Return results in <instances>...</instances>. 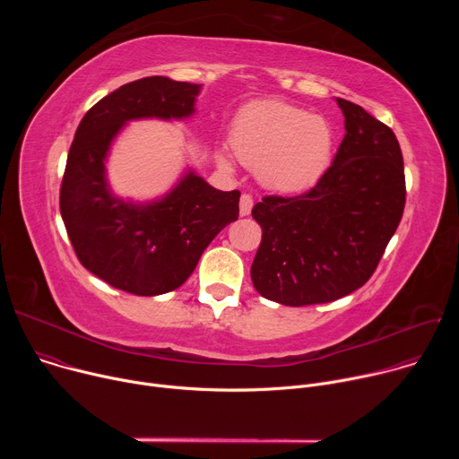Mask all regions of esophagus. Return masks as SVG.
I'll list each match as a JSON object with an SVG mask.
<instances>
[{"label":"esophagus","mask_w":459,"mask_h":459,"mask_svg":"<svg viewBox=\"0 0 459 459\" xmlns=\"http://www.w3.org/2000/svg\"><path fill=\"white\" fill-rule=\"evenodd\" d=\"M252 205H254V200L250 194H243L239 198V214L241 216H248L250 211H252Z\"/></svg>","instance_id":"esophagus-1"}]
</instances>
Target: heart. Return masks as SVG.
Instances as JSON below:
<instances>
[{
  "label": "heart",
  "instance_id": "heart-1",
  "mask_svg": "<svg viewBox=\"0 0 459 459\" xmlns=\"http://www.w3.org/2000/svg\"><path fill=\"white\" fill-rule=\"evenodd\" d=\"M230 145L241 163L255 169L269 190L296 194L314 186L329 169L334 133L323 116L283 101H254L234 117ZM220 161L230 160L220 152Z\"/></svg>",
  "mask_w": 459,
  "mask_h": 459
}]
</instances>
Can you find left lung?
<instances>
[{"mask_svg": "<svg viewBox=\"0 0 459 459\" xmlns=\"http://www.w3.org/2000/svg\"><path fill=\"white\" fill-rule=\"evenodd\" d=\"M345 138L333 165L305 194L265 195L252 261L254 289L271 301L329 303L363 287L394 236L405 207V169L396 134L359 105L336 98Z\"/></svg>", "mask_w": 459, "mask_h": 459, "instance_id": "8db88e82", "label": "left lung"}]
</instances>
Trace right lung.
Returning a JSON list of instances; mask_svg holds the SVG:
<instances>
[{
	"label": "right lung",
	"mask_w": 459,
	"mask_h": 459,
	"mask_svg": "<svg viewBox=\"0 0 459 459\" xmlns=\"http://www.w3.org/2000/svg\"><path fill=\"white\" fill-rule=\"evenodd\" d=\"M200 91L163 76L130 82L100 100L76 130L59 211L82 265L114 289L158 296L181 287L209 243L238 220L239 190H218L194 170L149 204L123 202L107 183L105 160L126 121L190 117Z\"/></svg>",
	"instance_id": "1"
}]
</instances>
